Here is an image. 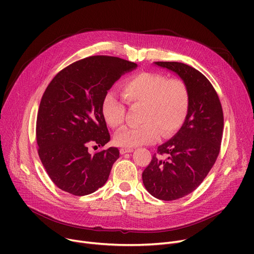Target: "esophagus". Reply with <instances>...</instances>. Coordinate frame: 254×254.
<instances>
[{
    "instance_id": "34e87169",
    "label": "esophagus",
    "mask_w": 254,
    "mask_h": 254,
    "mask_svg": "<svg viewBox=\"0 0 254 254\" xmlns=\"http://www.w3.org/2000/svg\"><path fill=\"white\" fill-rule=\"evenodd\" d=\"M120 153L122 154H125V153H127V152H132L134 151V148H127V147H124V148H120Z\"/></svg>"
}]
</instances>
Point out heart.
<instances>
[{
    "label": "heart",
    "instance_id": "heart-1",
    "mask_svg": "<svg viewBox=\"0 0 254 254\" xmlns=\"http://www.w3.org/2000/svg\"><path fill=\"white\" fill-rule=\"evenodd\" d=\"M120 89L127 106L131 108L141 106L142 125L119 130L114 137L116 145L130 148L152 143L159 135L169 138L185 123L190 97L188 85L181 79H167L159 73L141 72L127 78ZM101 111L110 127L118 128L124 125L127 109L114 92L105 93Z\"/></svg>",
    "mask_w": 254,
    "mask_h": 254
}]
</instances>
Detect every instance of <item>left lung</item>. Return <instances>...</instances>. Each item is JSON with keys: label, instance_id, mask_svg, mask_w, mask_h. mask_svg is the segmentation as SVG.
<instances>
[{"label": "left lung", "instance_id": "obj_1", "mask_svg": "<svg viewBox=\"0 0 254 254\" xmlns=\"http://www.w3.org/2000/svg\"><path fill=\"white\" fill-rule=\"evenodd\" d=\"M155 64L175 72L188 85L190 97L185 123L174 137L158 146L142 174L145 189L151 195L174 201L196 190L215 164L222 139L223 112L216 90L201 72L177 62Z\"/></svg>", "mask_w": 254, "mask_h": 254}]
</instances>
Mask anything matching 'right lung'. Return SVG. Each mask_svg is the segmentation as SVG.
Returning <instances> with one entry per match:
<instances>
[{
  "instance_id": "right-lung-1",
  "label": "right lung",
  "mask_w": 254,
  "mask_h": 254,
  "mask_svg": "<svg viewBox=\"0 0 254 254\" xmlns=\"http://www.w3.org/2000/svg\"><path fill=\"white\" fill-rule=\"evenodd\" d=\"M136 68L123 59L93 56L65 66L48 84L37 115L38 154L62 190L86 195L108 180L119 150L90 154L88 146L103 147L110 141L101 111L103 97L120 76Z\"/></svg>"
}]
</instances>
